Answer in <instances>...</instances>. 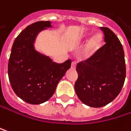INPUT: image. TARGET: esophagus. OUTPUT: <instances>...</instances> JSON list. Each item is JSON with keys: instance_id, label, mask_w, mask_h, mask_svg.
<instances>
[{"instance_id": "esophagus-1", "label": "esophagus", "mask_w": 131, "mask_h": 131, "mask_svg": "<svg viewBox=\"0 0 131 131\" xmlns=\"http://www.w3.org/2000/svg\"><path fill=\"white\" fill-rule=\"evenodd\" d=\"M71 68L72 69H75L76 68V62L75 61H73L71 63Z\"/></svg>"}]
</instances>
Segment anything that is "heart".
I'll list each match as a JSON object with an SVG mask.
<instances>
[{
  "label": "heart",
  "mask_w": 131,
  "mask_h": 131,
  "mask_svg": "<svg viewBox=\"0 0 131 131\" xmlns=\"http://www.w3.org/2000/svg\"><path fill=\"white\" fill-rule=\"evenodd\" d=\"M88 37H89V34H83L78 39V42L85 41L88 39ZM101 42H102V37L101 34H95L94 36H93L84 47L82 51L83 56L84 57H89L91 55H93L100 48Z\"/></svg>",
  "instance_id": "obj_1"
}]
</instances>
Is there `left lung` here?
<instances>
[{
	"mask_svg": "<svg viewBox=\"0 0 131 131\" xmlns=\"http://www.w3.org/2000/svg\"><path fill=\"white\" fill-rule=\"evenodd\" d=\"M105 44L85 61L77 64L78 78L74 84L78 98L92 107H101L120 94L126 78L123 46L115 34L101 27Z\"/></svg>",
	"mask_w": 131,
	"mask_h": 131,
	"instance_id": "left-lung-1",
	"label": "left lung"
}]
</instances>
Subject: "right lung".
I'll list each match as a JSON object with an SVG mask.
<instances>
[{"instance_id": "add662e5", "label": "right lung", "mask_w": 131, "mask_h": 131, "mask_svg": "<svg viewBox=\"0 0 131 131\" xmlns=\"http://www.w3.org/2000/svg\"><path fill=\"white\" fill-rule=\"evenodd\" d=\"M52 27L50 21H37L27 27L16 37L8 62V77L12 89L20 99L40 104L54 94L57 85L70 69L71 60L53 62L34 47L37 36Z\"/></svg>"}]
</instances>
